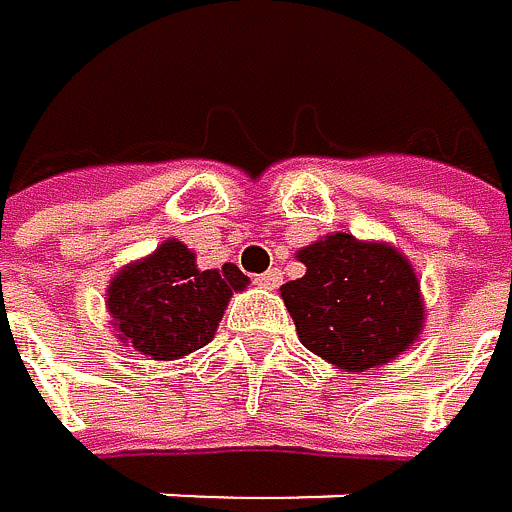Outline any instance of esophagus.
I'll return each mask as SVG.
<instances>
[{"label": "esophagus", "instance_id": "esophagus-1", "mask_svg": "<svg viewBox=\"0 0 512 512\" xmlns=\"http://www.w3.org/2000/svg\"><path fill=\"white\" fill-rule=\"evenodd\" d=\"M254 282H258L261 288H279V282H282V270H267V273H261V276H254Z\"/></svg>", "mask_w": 512, "mask_h": 512}]
</instances>
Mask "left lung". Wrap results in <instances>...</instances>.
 Masks as SVG:
<instances>
[{
  "mask_svg": "<svg viewBox=\"0 0 512 512\" xmlns=\"http://www.w3.org/2000/svg\"><path fill=\"white\" fill-rule=\"evenodd\" d=\"M307 273L282 285L298 338L347 371L390 362L424 325L421 285L390 245L334 233L298 251Z\"/></svg>",
  "mask_w": 512,
  "mask_h": 512,
  "instance_id": "8db88e82",
  "label": "left lung"
}]
</instances>
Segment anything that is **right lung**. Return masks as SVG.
<instances>
[{"label":"right lung","instance_id":"obj_1","mask_svg":"<svg viewBox=\"0 0 512 512\" xmlns=\"http://www.w3.org/2000/svg\"><path fill=\"white\" fill-rule=\"evenodd\" d=\"M245 285L248 276L236 264L199 270L193 251L168 239L150 258L116 273L107 310L128 347L150 359H178L214 338L227 301Z\"/></svg>","mask_w":512,"mask_h":512}]
</instances>
